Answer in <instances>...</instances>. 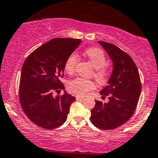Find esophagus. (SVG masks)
<instances>
[{
  "label": "esophagus",
  "instance_id": "34e87169",
  "mask_svg": "<svg viewBox=\"0 0 158 158\" xmlns=\"http://www.w3.org/2000/svg\"><path fill=\"white\" fill-rule=\"evenodd\" d=\"M76 100H77V101H82V100L83 99L84 97H81V96H76Z\"/></svg>",
  "mask_w": 158,
  "mask_h": 158
}]
</instances>
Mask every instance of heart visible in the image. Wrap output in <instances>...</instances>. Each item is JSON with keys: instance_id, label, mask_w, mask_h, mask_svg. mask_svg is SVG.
<instances>
[{"instance_id": "heart-1", "label": "heart", "mask_w": 158, "mask_h": 158, "mask_svg": "<svg viewBox=\"0 0 158 158\" xmlns=\"http://www.w3.org/2000/svg\"><path fill=\"white\" fill-rule=\"evenodd\" d=\"M89 61L95 68L94 76L100 83H104L108 79L109 72L105 64L107 62V57L105 54L98 48H89L84 52ZM79 61V57L76 53L73 52L68 56L64 63V70L68 74L72 75L75 72ZM97 87L95 82L84 78H76L69 81L68 83V89L72 94L78 96L86 95L89 91L93 90Z\"/></svg>"}]
</instances>
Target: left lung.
Masks as SVG:
<instances>
[{
	"mask_svg": "<svg viewBox=\"0 0 158 158\" xmlns=\"http://www.w3.org/2000/svg\"><path fill=\"white\" fill-rule=\"evenodd\" d=\"M113 62L107 86L100 94L108 102L96 101L90 110L91 122L104 130L114 129L126 123L135 112L141 93L139 71L132 57L110 43L99 41Z\"/></svg>",
	"mask_w": 158,
	"mask_h": 158,
	"instance_id": "8db88e82",
	"label": "left lung"
}]
</instances>
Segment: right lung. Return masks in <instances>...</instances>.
I'll use <instances>...</instances> for the list:
<instances>
[{
    "label": "right lung",
    "instance_id": "obj_1",
    "mask_svg": "<svg viewBox=\"0 0 158 158\" xmlns=\"http://www.w3.org/2000/svg\"><path fill=\"white\" fill-rule=\"evenodd\" d=\"M82 40L72 38H55L32 51L22 68L19 101L25 114L33 123L46 129L61 126L67 119L75 97L64 91L61 79L64 63Z\"/></svg>",
    "mask_w": 158,
    "mask_h": 158
}]
</instances>
